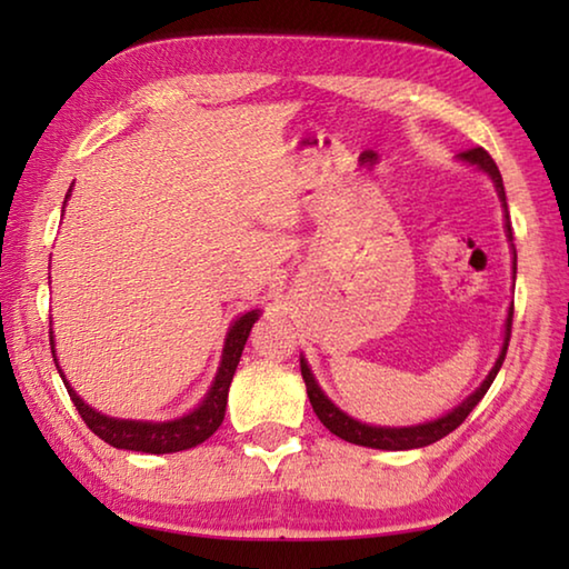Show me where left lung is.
I'll return each instance as SVG.
<instances>
[{"mask_svg":"<svg viewBox=\"0 0 569 569\" xmlns=\"http://www.w3.org/2000/svg\"><path fill=\"white\" fill-rule=\"evenodd\" d=\"M457 160L467 162V166L477 168L489 176V180L495 182V190L499 196V203L505 208V233L509 238V243H512V223H509V210H507V196H505V182L502 176H499V168L497 162L489 158L487 150L481 148H471L459 152ZM512 278H517V250L512 246ZM512 313L515 308L509 306L507 311V321H505V339H502V349H499V356L492 369H489L487 379L479 383V387L469 393V397L455 407L451 411H447L445 417L439 419H431V421H423V423H411V427H377V423H366L359 421L346 413L343 409L336 407V403L326 397L323 389L319 387V381H316L311 366L301 356V377L306 381V391H308V401H311V407L316 411V417L321 419V423L326 429L331 431V435L341 437L343 441H351V445H359V447H371V449H387V451H399V449H419V447H429L435 445V441L445 439L449 431H455L461 421H465L471 409L477 407L485 397L487 389L492 387L495 377L502 369V361L507 356V346H509V333H512Z\"/></svg>","mask_w":569,"mask_h":569,"instance_id":"obj_1","label":"left lung"}]
</instances>
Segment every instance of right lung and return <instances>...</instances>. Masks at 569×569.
I'll use <instances>...</instances> for the list:
<instances>
[{"label":"right lung","instance_id":"right-lung-1","mask_svg":"<svg viewBox=\"0 0 569 569\" xmlns=\"http://www.w3.org/2000/svg\"><path fill=\"white\" fill-rule=\"evenodd\" d=\"M70 196H72V186L64 196V206ZM258 316H261V311L253 308V311L238 316V319L230 323L226 341H223V353H220L216 379H213V383H210V389L203 397V401H200L192 411L182 413V417H178V419H168V421L118 419V417H108V413L92 409L90 403H84L80 393L70 387V381H67V377L62 373V366L57 363L52 331H50V343H52L54 366L64 381V389H67V393H70V399L77 407V411H80L82 421L88 423L94 435H98L102 441H108V445L114 449L146 451V455H172V451H182V449H192V447L203 445L208 437L216 435L220 423H223L230 381H233L240 353H243V349H246L248 333H250V329H253V323L258 321Z\"/></svg>","mask_w":569,"mask_h":569}]
</instances>
